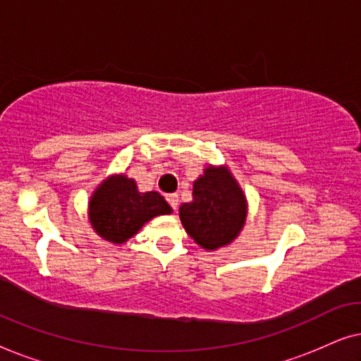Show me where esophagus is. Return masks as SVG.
Masks as SVG:
<instances>
[{
	"instance_id": "obj_1",
	"label": "esophagus",
	"mask_w": 361,
	"mask_h": 361,
	"mask_svg": "<svg viewBox=\"0 0 361 361\" xmlns=\"http://www.w3.org/2000/svg\"><path fill=\"white\" fill-rule=\"evenodd\" d=\"M166 200L169 202V205L172 207V209H177V207H179V195L177 194H169V195H166Z\"/></svg>"
}]
</instances>
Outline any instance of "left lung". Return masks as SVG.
Listing matches in <instances>:
<instances>
[{
    "mask_svg": "<svg viewBox=\"0 0 361 361\" xmlns=\"http://www.w3.org/2000/svg\"><path fill=\"white\" fill-rule=\"evenodd\" d=\"M246 215L245 192L226 166H207L194 180L192 200L179 207L187 235L207 251L233 243L243 230Z\"/></svg>",
    "mask_w": 361,
    "mask_h": 361,
    "instance_id": "obj_1",
    "label": "left lung"
}]
</instances>
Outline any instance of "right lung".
<instances>
[{
  "instance_id": "right-lung-1",
  "label": "right lung",
  "mask_w": 361,
  "mask_h": 361,
  "mask_svg": "<svg viewBox=\"0 0 361 361\" xmlns=\"http://www.w3.org/2000/svg\"><path fill=\"white\" fill-rule=\"evenodd\" d=\"M169 214L171 205L159 192H140L136 180L125 174L106 177L88 202L92 228L113 245L126 243L154 216Z\"/></svg>"
}]
</instances>
